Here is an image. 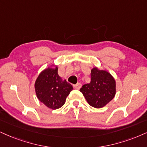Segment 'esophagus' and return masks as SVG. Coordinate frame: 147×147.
Segmentation results:
<instances>
[{"instance_id":"1","label":"esophagus","mask_w":147,"mask_h":147,"mask_svg":"<svg viewBox=\"0 0 147 147\" xmlns=\"http://www.w3.org/2000/svg\"><path fill=\"white\" fill-rule=\"evenodd\" d=\"M81 86H82V84H80V83H77L76 84H74V88H75V89H80V88H81Z\"/></svg>"}]
</instances>
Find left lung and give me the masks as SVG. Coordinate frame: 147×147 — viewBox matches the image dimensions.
Instances as JSON below:
<instances>
[{"instance_id":"8db88e82","label":"left lung","mask_w":147,"mask_h":147,"mask_svg":"<svg viewBox=\"0 0 147 147\" xmlns=\"http://www.w3.org/2000/svg\"><path fill=\"white\" fill-rule=\"evenodd\" d=\"M90 82L84 84L80 91L90 106L100 108L106 106L115 97L116 82L108 71L93 68L90 74Z\"/></svg>"}]
</instances>
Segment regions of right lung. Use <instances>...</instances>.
I'll list each match as a JSON object with an SVG mask.
<instances>
[{
    "label": "right lung",
    "mask_w": 147,
    "mask_h": 147,
    "mask_svg": "<svg viewBox=\"0 0 147 147\" xmlns=\"http://www.w3.org/2000/svg\"><path fill=\"white\" fill-rule=\"evenodd\" d=\"M35 88L39 100L52 110L62 107L73 90L71 84L59 76L57 67H48L41 72L35 81Z\"/></svg>",
    "instance_id": "1"
}]
</instances>
